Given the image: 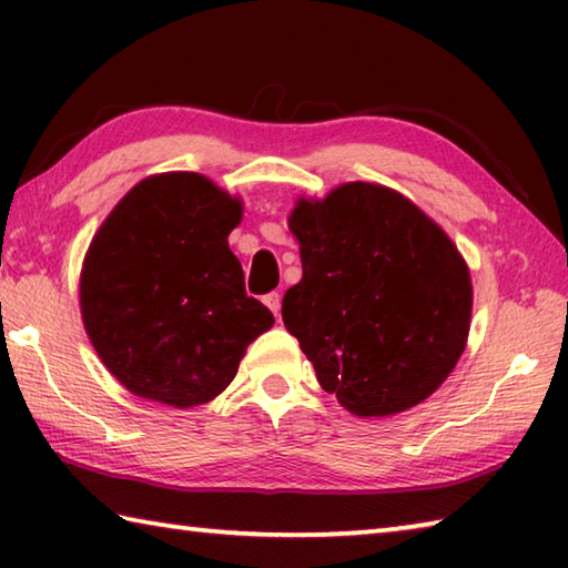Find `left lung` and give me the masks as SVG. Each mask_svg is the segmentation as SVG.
I'll return each mask as SVG.
<instances>
[{
  "instance_id": "obj_1",
  "label": "left lung",
  "mask_w": 568,
  "mask_h": 568,
  "mask_svg": "<svg viewBox=\"0 0 568 568\" xmlns=\"http://www.w3.org/2000/svg\"><path fill=\"white\" fill-rule=\"evenodd\" d=\"M240 220L237 197L195 172H170L134 185L94 233L80 275L82 323L134 396L203 406L273 328L227 245Z\"/></svg>"
}]
</instances>
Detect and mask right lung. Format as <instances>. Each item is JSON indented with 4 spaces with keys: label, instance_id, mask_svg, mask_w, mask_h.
I'll return each instance as SVG.
<instances>
[{
    "label": "right lung",
    "instance_id": "1",
    "mask_svg": "<svg viewBox=\"0 0 568 568\" xmlns=\"http://www.w3.org/2000/svg\"><path fill=\"white\" fill-rule=\"evenodd\" d=\"M303 281L283 323L325 393L353 416H393L436 393L466 351L474 287L426 213L373 182L301 197L287 217Z\"/></svg>",
    "mask_w": 568,
    "mask_h": 568
}]
</instances>
